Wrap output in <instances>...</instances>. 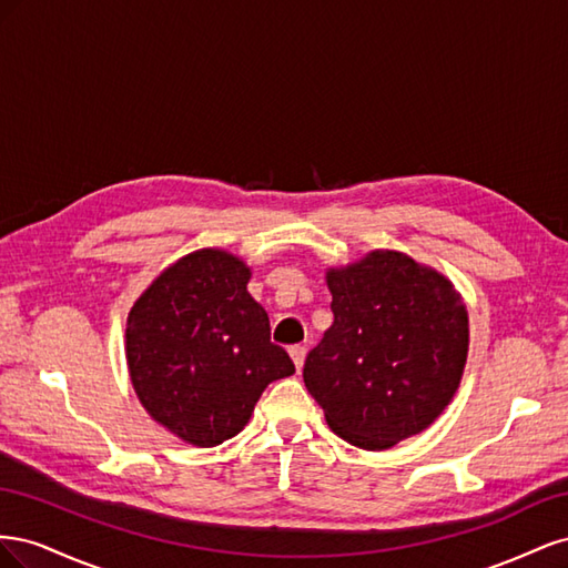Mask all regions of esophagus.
I'll use <instances>...</instances> for the list:
<instances>
[{
    "label": "esophagus",
    "instance_id": "34e87169",
    "mask_svg": "<svg viewBox=\"0 0 568 568\" xmlns=\"http://www.w3.org/2000/svg\"><path fill=\"white\" fill-rule=\"evenodd\" d=\"M288 355H291V359H294L296 369H301L303 363H305V346H301V343H296V346L288 348Z\"/></svg>",
    "mask_w": 568,
    "mask_h": 568
}]
</instances>
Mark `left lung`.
Instances as JSON below:
<instances>
[{
    "label": "left lung",
    "mask_w": 568,
    "mask_h": 568,
    "mask_svg": "<svg viewBox=\"0 0 568 568\" xmlns=\"http://www.w3.org/2000/svg\"><path fill=\"white\" fill-rule=\"evenodd\" d=\"M334 324L307 353L303 382L343 440L386 450L453 400L469 348L467 307L438 272L374 251L326 272Z\"/></svg>",
    "instance_id": "left-lung-1"
}]
</instances>
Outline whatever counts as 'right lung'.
<instances>
[{
  "instance_id": "1",
  "label": "right lung",
  "mask_w": 568,
  "mask_h": 568,
  "mask_svg": "<svg viewBox=\"0 0 568 568\" xmlns=\"http://www.w3.org/2000/svg\"><path fill=\"white\" fill-rule=\"evenodd\" d=\"M248 277L225 251L189 253L128 317V365L142 405L201 448L242 432L267 384L296 372L270 341V317L246 291Z\"/></svg>"
}]
</instances>
